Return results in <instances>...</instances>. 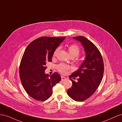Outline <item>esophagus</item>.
Returning a JSON list of instances; mask_svg holds the SVG:
<instances>
[{"instance_id":"34e87169","label":"esophagus","mask_w":122,"mask_h":122,"mask_svg":"<svg viewBox=\"0 0 122 122\" xmlns=\"http://www.w3.org/2000/svg\"><path fill=\"white\" fill-rule=\"evenodd\" d=\"M66 79H67V78H66V77H64V76H61V81H64V80H66Z\"/></svg>"}]
</instances>
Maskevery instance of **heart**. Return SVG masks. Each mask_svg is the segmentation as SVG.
<instances>
[{
  "mask_svg": "<svg viewBox=\"0 0 122 122\" xmlns=\"http://www.w3.org/2000/svg\"><path fill=\"white\" fill-rule=\"evenodd\" d=\"M58 48L55 49L54 51L53 55H55L56 54ZM68 50L70 54V55L71 57L74 58L77 56L80 52V47L77 44H73L71 45H70L68 47ZM57 68L58 71L62 74H65L67 73L69 70L70 69V67L68 65H66L65 64H60L57 66Z\"/></svg>",
  "mask_w": 122,
  "mask_h": 122,
  "instance_id": "heart-1",
  "label": "heart"
}]
</instances>
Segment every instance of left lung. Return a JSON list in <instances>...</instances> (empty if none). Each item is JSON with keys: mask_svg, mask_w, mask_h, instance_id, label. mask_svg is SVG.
<instances>
[{"mask_svg": "<svg viewBox=\"0 0 122 122\" xmlns=\"http://www.w3.org/2000/svg\"><path fill=\"white\" fill-rule=\"evenodd\" d=\"M83 45L86 57L79 68L69 76L72 86L67 90L69 96L76 101H84L90 98L100 84L104 74L102 55L94 44L83 36L74 37Z\"/></svg>", "mask_w": 122, "mask_h": 122, "instance_id": "8db88e82", "label": "left lung"}]
</instances>
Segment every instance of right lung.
<instances>
[{"label": "right lung", "mask_w": 122, "mask_h": 122, "mask_svg": "<svg viewBox=\"0 0 122 122\" xmlns=\"http://www.w3.org/2000/svg\"><path fill=\"white\" fill-rule=\"evenodd\" d=\"M65 37L42 36L31 42L26 48L19 68L21 81L27 94L44 101L52 94V88L61 80L56 72L50 77L45 74L47 62H52L54 51Z\"/></svg>", "instance_id": "add662e5"}]
</instances>
